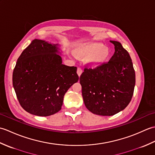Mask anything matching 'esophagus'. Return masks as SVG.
Masks as SVG:
<instances>
[{
  "instance_id": "34e87169",
  "label": "esophagus",
  "mask_w": 155,
  "mask_h": 155,
  "mask_svg": "<svg viewBox=\"0 0 155 155\" xmlns=\"http://www.w3.org/2000/svg\"><path fill=\"white\" fill-rule=\"evenodd\" d=\"M77 72V74L78 75V77H80V76H81V74H82V72H83V70H82L81 68L78 67Z\"/></svg>"
}]
</instances>
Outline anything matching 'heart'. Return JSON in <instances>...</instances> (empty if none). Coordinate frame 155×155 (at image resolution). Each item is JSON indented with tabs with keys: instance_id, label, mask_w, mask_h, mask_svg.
I'll use <instances>...</instances> for the list:
<instances>
[{
	"instance_id": "b5f03b06",
	"label": "heart",
	"mask_w": 155,
	"mask_h": 155,
	"mask_svg": "<svg viewBox=\"0 0 155 155\" xmlns=\"http://www.w3.org/2000/svg\"><path fill=\"white\" fill-rule=\"evenodd\" d=\"M75 54L79 58H87L91 67H97L107 60L109 50L100 42H88L83 44L75 49Z\"/></svg>"
}]
</instances>
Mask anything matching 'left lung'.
<instances>
[{"label": "left lung", "mask_w": 155, "mask_h": 155, "mask_svg": "<svg viewBox=\"0 0 155 155\" xmlns=\"http://www.w3.org/2000/svg\"><path fill=\"white\" fill-rule=\"evenodd\" d=\"M114 53L94 68L85 67L80 77L85 106L95 114L112 116L124 110L133 97L135 72L132 60L119 42L110 41Z\"/></svg>", "instance_id": "left-lung-1"}]
</instances>
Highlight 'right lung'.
Returning a JSON list of instances; mask_svg holds the SVG:
<instances>
[{"mask_svg":"<svg viewBox=\"0 0 155 155\" xmlns=\"http://www.w3.org/2000/svg\"><path fill=\"white\" fill-rule=\"evenodd\" d=\"M58 45L35 39L18 57L12 84L21 106L48 117L61 109L64 94L78 81L77 68L62 64Z\"/></svg>","mask_w":155,"mask_h":155,"instance_id":"add662e5","label":"right lung"}]
</instances>
